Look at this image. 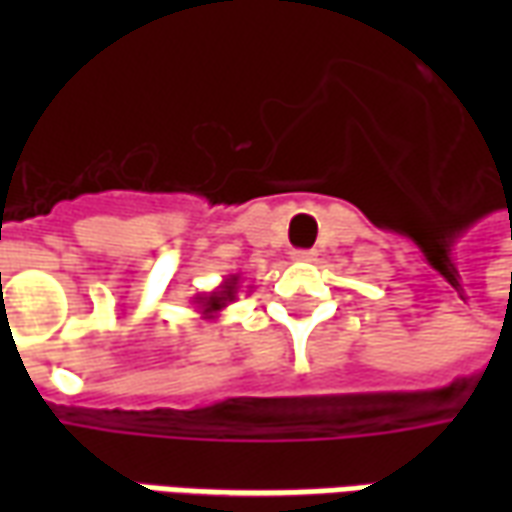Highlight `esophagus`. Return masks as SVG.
I'll list each match as a JSON object with an SVG mask.
<instances>
[{"label":"esophagus","instance_id":"esophagus-1","mask_svg":"<svg viewBox=\"0 0 512 512\" xmlns=\"http://www.w3.org/2000/svg\"><path fill=\"white\" fill-rule=\"evenodd\" d=\"M293 260H299V263H312V260H315V252H312V249H296V252H293Z\"/></svg>","mask_w":512,"mask_h":512}]
</instances>
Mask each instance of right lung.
<instances>
[{
  "label": "right lung",
  "instance_id": "1",
  "mask_svg": "<svg viewBox=\"0 0 512 512\" xmlns=\"http://www.w3.org/2000/svg\"><path fill=\"white\" fill-rule=\"evenodd\" d=\"M238 293H241V277L238 274H230V277L222 279V285H216L211 293H197L191 304H194V310L200 312V318L205 321H216L222 310H227L235 299H238Z\"/></svg>",
  "mask_w": 512,
  "mask_h": 512
}]
</instances>
